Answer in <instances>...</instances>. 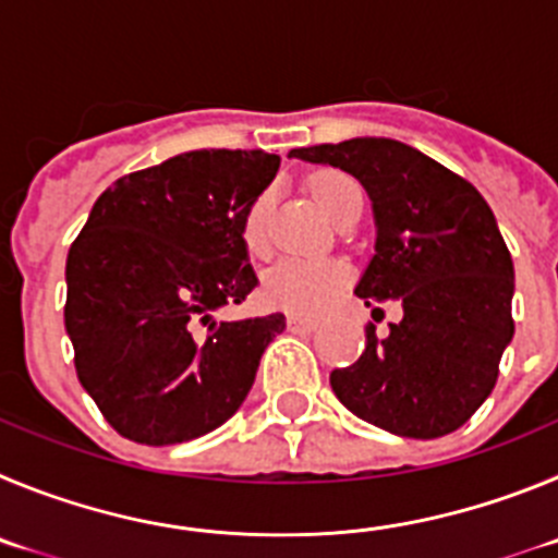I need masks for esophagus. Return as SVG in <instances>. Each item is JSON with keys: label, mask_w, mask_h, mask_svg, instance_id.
<instances>
[{"label": "esophagus", "mask_w": 558, "mask_h": 558, "mask_svg": "<svg viewBox=\"0 0 558 558\" xmlns=\"http://www.w3.org/2000/svg\"><path fill=\"white\" fill-rule=\"evenodd\" d=\"M289 330H294V333H311V330H316V323L314 319H303V316H289Z\"/></svg>", "instance_id": "obj_1"}]
</instances>
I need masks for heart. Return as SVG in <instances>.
Instances as JSON below:
<instances>
[{
    "label": "heart",
    "mask_w": 558,
    "mask_h": 558,
    "mask_svg": "<svg viewBox=\"0 0 558 558\" xmlns=\"http://www.w3.org/2000/svg\"><path fill=\"white\" fill-rule=\"evenodd\" d=\"M311 194L330 219H339L344 210L361 199V189L353 178L341 172H323L311 180ZM269 214L272 192H260L250 203L242 219V242L250 253L260 255L269 244ZM350 272L341 260L328 258H283L264 275V300L272 308L298 316H319L336 300Z\"/></svg>",
    "instance_id": "heart-1"
}]
</instances>
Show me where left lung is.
Segmentation results:
<instances>
[{
	"instance_id": "8db88e82",
	"label": "left lung",
	"mask_w": 558,
	"mask_h": 558,
	"mask_svg": "<svg viewBox=\"0 0 558 558\" xmlns=\"http://www.w3.org/2000/svg\"><path fill=\"white\" fill-rule=\"evenodd\" d=\"M361 180L373 199L375 255L355 294L403 308L389 333L366 325L364 353L330 373L336 398L389 434L436 439L478 411L514 336V267L473 183L409 144L350 138L291 149Z\"/></svg>"
}]
</instances>
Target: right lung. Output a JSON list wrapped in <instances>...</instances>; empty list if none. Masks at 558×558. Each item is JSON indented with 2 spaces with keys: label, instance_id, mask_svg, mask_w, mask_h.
Listing matches in <instances>:
<instances>
[{
  "label": "right lung",
  "instance_id": "right-lung-1",
  "mask_svg": "<svg viewBox=\"0 0 558 558\" xmlns=\"http://www.w3.org/2000/svg\"><path fill=\"white\" fill-rule=\"evenodd\" d=\"M280 158L194 149L124 174L66 258V333L83 389L124 439L178 445L228 423L283 314L217 323L255 289L242 219Z\"/></svg>",
  "mask_w": 558,
  "mask_h": 558
}]
</instances>
